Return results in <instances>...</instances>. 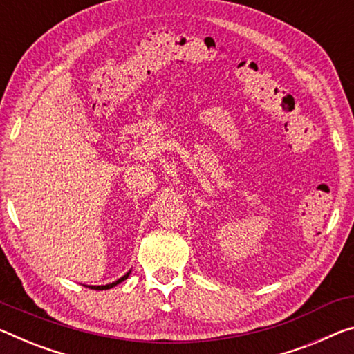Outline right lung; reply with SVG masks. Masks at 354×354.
Returning a JSON list of instances; mask_svg holds the SVG:
<instances>
[{
	"instance_id": "add662e5",
	"label": "right lung",
	"mask_w": 354,
	"mask_h": 354,
	"mask_svg": "<svg viewBox=\"0 0 354 354\" xmlns=\"http://www.w3.org/2000/svg\"><path fill=\"white\" fill-rule=\"evenodd\" d=\"M129 277V272L126 274V276H122L121 279H118L116 280V282H113V283H109V285H102V287H89V288H91V290H109V288H113L115 287V285H118V283H121L122 282V280H126Z\"/></svg>"
}]
</instances>
